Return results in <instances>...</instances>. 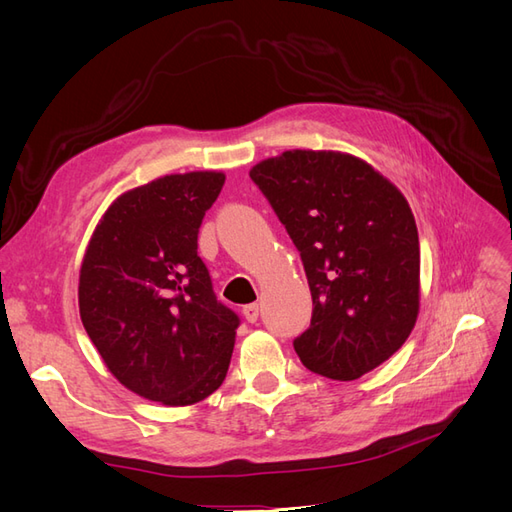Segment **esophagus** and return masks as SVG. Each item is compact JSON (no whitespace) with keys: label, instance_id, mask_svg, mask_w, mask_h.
I'll list each match as a JSON object with an SVG mask.
<instances>
[{"label":"esophagus","instance_id":"34e87169","mask_svg":"<svg viewBox=\"0 0 512 512\" xmlns=\"http://www.w3.org/2000/svg\"><path fill=\"white\" fill-rule=\"evenodd\" d=\"M243 316L247 322H256L258 320V305L252 303V305H245L243 307Z\"/></svg>","mask_w":512,"mask_h":512}]
</instances>
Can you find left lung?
<instances>
[{"label": "left lung", "mask_w": 512, "mask_h": 512, "mask_svg": "<svg viewBox=\"0 0 512 512\" xmlns=\"http://www.w3.org/2000/svg\"><path fill=\"white\" fill-rule=\"evenodd\" d=\"M252 181L284 224L312 290V322L294 337L301 363L356 380L395 354L418 314L421 247L406 198L359 158L282 153Z\"/></svg>", "instance_id": "1"}]
</instances>
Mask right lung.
Returning <instances> with one entry per match:
<instances>
[{"label":"right lung","mask_w":512,"mask_h":512,"mask_svg":"<svg viewBox=\"0 0 512 512\" xmlns=\"http://www.w3.org/2000/svg\"><path fill=\"white\" fill-rule=\"evenodd\" d=\"M222 173L166 175L119 196L81 267L83 327L111 374L166 406L218 391L241 318L218 301L198 228Z\"/></svg>","instance_id":"right-lung-1"}]
</instances>
